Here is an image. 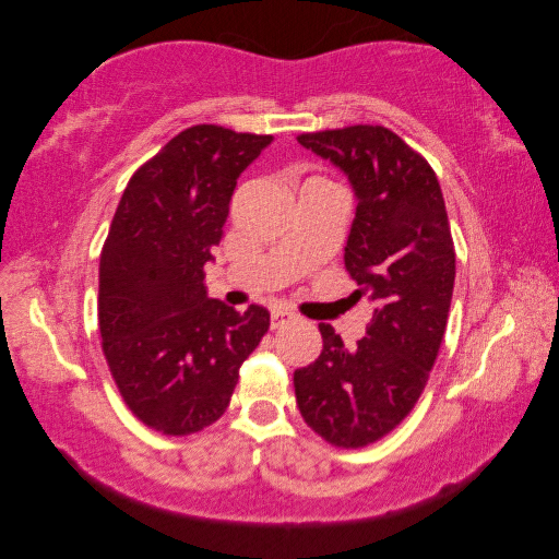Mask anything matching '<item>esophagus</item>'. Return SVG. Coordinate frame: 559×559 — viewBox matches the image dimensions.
I'll return each instance as SVG.
<instances>
[{
	"instance_id": "1",
	"label": "esophagus",
	"mask_w": 559,
	"mask_h": 559,
	"mask_svg": "<svg viewBox=\"0 0 559 559\" xmlns=\"http://www.w3.org/2000/svg\"><path fill=\"white\" fill-rule=\"evenodd\" d=\"M295 317L290 310H283V307H276V310H271V329H281L290 322H295Z\"/></svg>"
}]
</instances>
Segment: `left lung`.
I'll return each mask as SVG.
<instances>
[{
  "label": "left lung",
  "mask_w": 559,
  "mask_h": 559,
  "mask_svg": "<svg viewBox=\"0 0 559 559\" xmlns=\"http://www.w3.org/2000/svg\"><path fill=\"white\" fill-rule=\"evenodd\" d=\"M298 141L348 175L358 206L343 259L353 298L374 310L353 350L319 324L324 348L295 370V399L319 437L358 449L394 430L423 394L447 331L454 240L435 170L391 129L353 124Z\"/></svg>",
  "instance_id": "left-lung-1"
}]
</instances>
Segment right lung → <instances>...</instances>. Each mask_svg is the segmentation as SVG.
<instances>
[{
  "instance_id": "add662e5",
  "label": "right lung",
  "mask_w": 559,
  "mask_h": 559,
  "mask_svg": "<svg viewBox=\"0 0 559 559\" xmlns=\"http://www.w3.org/2000/svg\"><path fill=\"white\" fill-rule=\"evenodd\" d=\"M273 141L218 124L173 136L132 175L100 252L103 353L136 418L170 437L216 423L269 312L206 295L237 177Z\"/></svg>"
}]
</instances>
